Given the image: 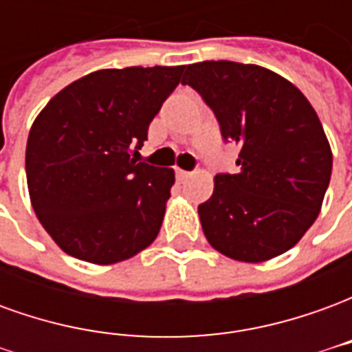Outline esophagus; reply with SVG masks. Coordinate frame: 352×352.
Listing matches in <instances>:
<instances>
[{
  "label": "esophagus",
  "mask_w": 352,
  "mask_h": 352,
  "mask_svg": "<svg viewBox=\"0 0 352 352\" xmlns=\"http://www.w3.org/2000/svg\"><path fill=\"white\" fill-rule=\"evenodd\" d=\"M175 175L179 181H186L190 177V171H184V169H175Z\"/></svg>",
  "instance_id": "34e87169"
}]
</instances>
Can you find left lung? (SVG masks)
I'll return each mask as SVG.
<instances>
[{"instance_id":"left-lung-1","label":"left lung","mask_w":352,"mask_h":352,"mask_svg":"<svg viewBox=\"0 0 352 352\" xmlns=\"http://www.w3.org/2000/svg\"><path fill=\"white\" fill-rule=\"evenodd\" d=\"M237 143V173H217L198 206L207 241L230 258L264 262L292 249L318 217L332 175V151L315 109L277 73L228 60L184 67Z\"/></svg>"}]
</instances>
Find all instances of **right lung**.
<instances>
[{
  "mask_svg": "<svg viewBox=\"0 0 352 352\" xmlns=\"http://www.w3.org/2000/svg\"><path fill=\"white\" fill-rule=\"evenodd\" d=\"M186 65L101 69L47 103L30 130L32 206L58 247L92 264L143 251L160 232L175 173L138 151Z\"/></svg>",
  "mask_w": 352,
  "mask_h": 352,
  "instance_id": "right-lung-1",
  "label": "right lung"
}]
</instances>
